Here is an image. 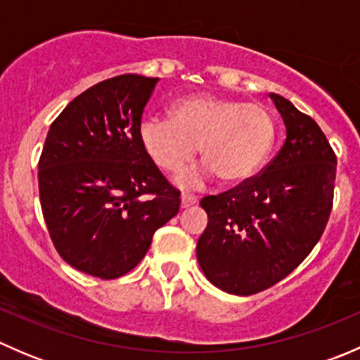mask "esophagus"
Instances as JSON below:
<instances>
[{
    "mask_svg": "<svg viewBox=\"0 0 360 360\" xmlns=\"http://www.w3.org/2000/svg\"><path fill=\"white\" fill-rule=\"evenodd\" d=\"M197 202H198V198L193 197V195L184 193L183 197H181V207H183V209H188V207L195 205V203H197Z\"/></svg>",
    "mask_w": 360,
    "mask_h": 360,
    "instance_id": "obj_1",
    "label": "esophagus"
}]
</instances>
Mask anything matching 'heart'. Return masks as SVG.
Returning a JSON list of instances; mask_svg holds the SVG:
<instances>
[{"instance_id":"b5f03b06","label":"heart","mask_w":360,"mask_h":360,"mask_svg":"<svg viewBox=\"0 0 360 360\" xmlns=\"http://www.w3.org/2000/svg\"><path fill=\"white\" fill-rule=\"evenodd\" d=\"M139 139L160 169L177 172L186 167L200 146L205 165L177 177L193 188L214 174L226 184L250 179L270 155L275 122L261 104L197 94L172 106V116L146 115L139 122Z\"/></svg>"}]
</instances>
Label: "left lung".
I'll list each match as a JSON object with an SVG mask.
<instances>
[{
  "mask_svg": "<svg viewBox=\"0 0 360 360\" xmlns=\"http://www.w3.org/2000/svg\"><path fill=\"white\" fill-rule=\"evenodd\" d=\"M285 143L263 172L202 198L209 223L197 242L203 275L221 291L249 296L271 288L311 252L328 224L336 155L321 127L270 94Z\"/></svg>",
  "mask_w": 360,
  "mask_h": 360,
  "instance_id": "1",
  "label": "left lung"
}]
</instances>
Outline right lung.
I'll return each mask as SVG.
<instances>
[{
    "label": "right lung",
    "instance_id": "obj_1",
    "mask_svg": "<svg viewBox=\"0 0 360 360\" xmlns=\"http://www.w3.org/2000/svg\"><path fill=\"white\" fill-rule=\"evenodd\" d=\"M157 82L120 75L79 94L50 125L38 163L39 202L57 252L104 281L136 268L155 231L179 212V191L139 139Z\"/></svg>",
    "mask_w": 360,
    "mask_h": 360
}]
</instances>
